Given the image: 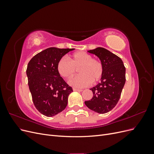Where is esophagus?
Returning <instances> with one entry per match:
<instances>
[{
  "label": "esophagus",
  "mask_w": 154,
  "mask_h": 154,
  "mask_svg": "<svg viewBox=\"0 0 154 154\" xmlns=\"http://www.w3.org/2000/svg\"><path fill=\"white\" fill-rule=\"evenodd\" d=\"M73 91H78V92H82L83 90H82V89H80V88H73Z\"/></svg>",
  "instance_id": "34e87169"
}]
</instances>
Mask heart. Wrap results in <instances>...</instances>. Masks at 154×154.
<instances>
[{"mask_svg":"<svg viewBox=\"0 0 154 154\" xmlns=\"http://www.w3.org/2000/svg\"><path fill=\"white\" fill-rule=\"evenodd\" d=\"M79 68V75L69 81L71 85L75 87H85L92 82L96 83L103 74V67L98 60L93 59L92 56L85 52H77L67 59L62 57L58 62L57 69L62 77L69 79L74 76Z\"/></svg>","mask_w":154,"mask_h":154,"instance_id":"obj_1","label":"heart"}]
</instances>
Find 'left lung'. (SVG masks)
<instances>
[{
    "label": "left lung",
    "mask_w": 154,
    "mask_h": 154,
    "mask_svg": "<svg viewBox=\"0 0 154 154\" xmlns=\"http://www.w3.org/2000/svg\"><path fill=\"white\" fill-rule=\"evenodd\" d=\"M88 52L100 58L103 74L101 82L90 88L93 97L85 104L97 113L105 114L114 108L120 98L126 81V69L122 60L105 48H97Z\"/></svg>",
    "instance_id": "8db88e82"
}]
</instances>
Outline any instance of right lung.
<instances>
[{"instance_id": "obj_1", "label": "right lung", "mask_w": 154, "mask_h": 154, "mask_svg": "<svg viewBox=\"0 0 154 154\" xmlns=\"http://www.w3.org/2000/svg\"><path fill=\"white\" fill-rule=\"evenodd\" d=\"M74 49L49 48L36 54L27 65L26 74L33 103L41 114L52 117L67 105L72 88L63 80L57 66L60 58Z\"/></svg>"}]
</instances>
